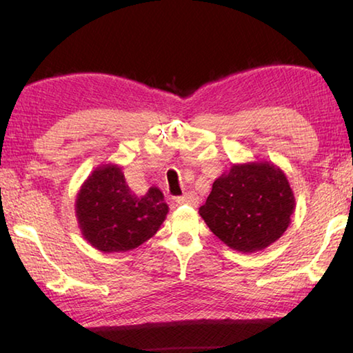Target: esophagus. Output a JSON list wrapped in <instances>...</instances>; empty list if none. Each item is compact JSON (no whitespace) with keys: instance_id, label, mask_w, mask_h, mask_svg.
<instances>
[{"instance_id":"obj_1","label":"esophagus","mask_w":353,"mask_h":353,"mask_svg":"<svg viewBox=\"0 0 353 353\" xmlns=\"http://www.w3.org/2000/svg\"><path fill=\"white\" fill-rule=\"evenodd\" d=\"M176 202L179 205H191V207H196L199 204V196L193 193V191H190V193L183 194V196H179L176 198Z\"/></svg>"}]
</instances>
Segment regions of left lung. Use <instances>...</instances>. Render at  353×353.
Here are the masks:
<instances>
[{
    "instance_id": "left-lung-1",
    "label": "left lung",
    "mask_w": 353,
    "mask_h": 353,
    "mask_svg": "<svg viewBox=\"0 0 353 353\" xmlns=\"http://www.w3.org/2000/svg\"><path fill=\"white\" fill-rule=\"evenodd\" d=\"M294 210V191L285 171L271 160H252L232 163L213 182L199 214L225 246L254 254L285 234Z\"/></svg>"
}]
</instances>
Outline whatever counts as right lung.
Returning a JSON list of instances; mask_svg holds the SVG:
<instances>
[{"label":"right lung","mask_w":353,"mask_h":353,"mask_svg":"<svg viewBox=\"0 0 353 353\" xmlns=\"http://www.w3.org/2000/svg\"><path fill=\"white\" fill-rule=\"evenodd\" d=\"M170 207L157 187L134 193L123 168L104 163L94 168L77 191L74 213L83 240L99 252H128L152 238Z\"/></svg>","instance_id":"right-lung-1"}]
</instances>
